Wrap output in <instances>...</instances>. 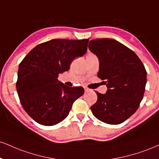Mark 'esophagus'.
<instances>
[{
  "instance_id": "1",
  "label": "esophagus",
  "mask_w": 159,
  "mask_h": 159,
  "mask_svg": "<svg viewBox=\"0 0 159 159\" xmlns=\"http://www.w3.org/2000/svg\"><path fill=\"white\" fill-rule=\"evenodd\" d=\"M84 90H85V92H86V93H88V92L91 91V90H90V89H88V88H84Z\"/></svg>"
}]
</instances>
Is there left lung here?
Listing matches in <instances>:
<instances>
[{
    "instance_id": "8db88e82",
    "label": "left lung",
    "mask_w": 159,
    "mask_h": 159,
    "mask_svg": "<svg viewBox=\"0 0 159 159\" xmlns=\"http://www.w3.org/2000/svg\"><path fill=\"white\" fill-rule=\"evenodd\" d=\"M88 47L98 57V76L107 87L105 94L96 93L92 112L106 124H121L135 113L143 99L147 83L144 64L134 52L116 40H91Z\"/></svg>"
}]
</instances>
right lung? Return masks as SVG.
<instances>
[{"label": "right lung", "mask_w": 159, "mask_h": 159, "mask_svg": "<svg viewBox=\"0 0 159 159\" xmlns=\"http://www.w3.org/2000/svg\"><path fill=\"white\" fill-rule=\"evenodd\" d=\"M89 39H53L36 46L19 64L17 92L26 113L37 123L52 126L67 117L82 87H69L58 80L72 61L87 52Z\"/></svg>", "instance_id": "right-lung-1"}]
</instances>
